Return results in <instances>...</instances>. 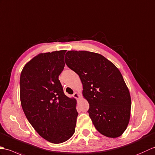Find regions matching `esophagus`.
<instances>
[{"mask_svg": "<svg viewBox=\"0 0 155 155\" xmlns=\"http://www.w3.org/2000/svg\"><path fill=\"white\" fill-rule=\"evenodd\" d=\"M74 97L75 98H76V99H79V98H80V94H78V92H75L74 94Z\"/></svg>", "mask_w": 155, "mask_h": 155, "instance_id": "34e87169", "label": "esophagus"}]
</instances>
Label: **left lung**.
I'll return each instance as SVG.
<instances>
[{
	"mask_svg": "<svg viewBox=\"0 0 155 155\" xmlns=\"http://www.w3.org/2000/svg\"><path fill=\"white\" fill-rule=\"evenodd\" d=\"M65 61L80 78L96 129L111 138L121 136L129 124L131 101L118 68L101 54L87 51H68Z\"/></svg>",
	"mask_w": 155,
	"mask_h": 155,
	"instance_id": "1",
	"label": "left lung"
}]
</instances>
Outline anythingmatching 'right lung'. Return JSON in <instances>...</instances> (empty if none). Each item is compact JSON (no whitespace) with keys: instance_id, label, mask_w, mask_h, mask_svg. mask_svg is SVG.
Here are the masks:
<instances>
[{"instance_id":"right-lung-1","label":"right lung","mask_w":155,"mask_h":155,"mask_svg":"<svg viewBox=\"0 0 155 155\" xmlns=\"http://www.w3.org/2000/svg\"><path fill=\"white\" fill-rule=\"evenodd\" d=\"M66 51L38 54L25 65L20 78V102L27 119L42 138L55 144L74 135L78 115L76 100L64 94L58 79Z\"/></svg>"}]
</instances>
